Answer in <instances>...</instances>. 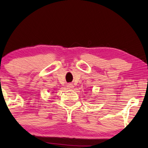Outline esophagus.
Returning <instances> with one entry per match:
<instances>
[{
    "mask_svg": "<svg viewBox=\"0 0 148 148\" xmlns=\"http://www.w3.org/2000/svg\"><path fill=\"white\" fill-rule=\"evenodd\" d=\"M67 88H68V89L72 90V88H74V85L72 84H68Z\"/></svg>",
    "mask_w": 148,
    "mask_h": 148,
    "instance_id": "34e87169",
    "label": "esophagus"
}]
</instances>
